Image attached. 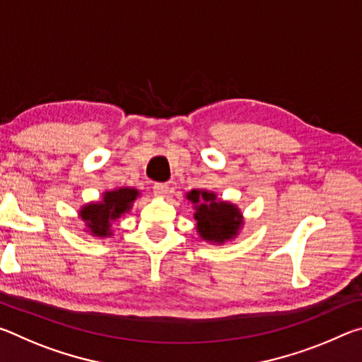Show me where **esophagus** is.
Returning a JSON list of instances; mask_svg holds the SVG:
<instances>
[{
    "instance_id": "esophagus-1",
    "label": "esophagus",
    "mask_w": 362,
    "mask_h": 362,
    "mask_svg": "<svg viewBox=\"0 0 362 362\" xmlns=\"http://www.w3.org/2000/svg\"><path fill=\"white\" fill-rule=\"evenodd\" d=\"M168 183H155V187H153V193H155V196H158V198H164L168 193Z\"/></svg>"
}]
</instances>
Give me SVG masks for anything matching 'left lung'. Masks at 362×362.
Wrapping results in <instances>:
<instances>
[{
    "instance_id": "obj_1",
    "label": "left lung",
    "mask_w": 362,
    "mask_h": 362,
    "mask_svg": "<svg viewBox=\"0 0 362 362\" xmlns=\"http://www.w3.org/2000/svg\"><path fill=\"white\" fill-rule=\"evenodd\" d=\"M187 199L193 203L196 230L204 241L223 244L238 236L243 226L238 206L217 199V194L207 189H192Z\"/></svg>"
}]
</instances>
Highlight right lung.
<instances>
[{
  "label": "right lung",
  "mask_w": 362,
  "mask_h": 362,
  "mask_svg": "<svg viewBox=\"0 0 362 362\" xmlns=\"http://www.w3.org/2000/svg\"><path fill=\"white\" fill-rule=\"evenodd\" d=\"M139 189L122 187L103 193L102 201L89 203L81 207L79 217L88 226L90 235L97 238L112 236V222L131 211L132 203L137 199Z\"/></svg>",
  "instance_id": "1"
}]
</instances>
